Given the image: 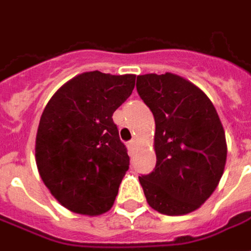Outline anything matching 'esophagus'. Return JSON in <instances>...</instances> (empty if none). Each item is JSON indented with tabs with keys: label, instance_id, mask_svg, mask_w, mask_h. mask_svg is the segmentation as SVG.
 <instances>
[{
	"label": "esophagus",
	"instance_id": "obj_1",
	"mask_svg": "<svg viewBox=\"0 0 251 251\" xmlns=\"http://www.w3.org/2000/svg\"><path fill=\"white\" fill-rule=\"evenodd\" d=\"M127 148H129V151H134L136 149V140H130V141L127 142Z\"/></svg>",
	"mask_w": 251,
	"mask_h": 251
}]
</instances>
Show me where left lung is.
<instances>
[{
	"mask_svg": "<svg viewBox=\"0 0 251 251\" xmlns=\"http://www.w3.org/2000/svg\"><path fill=\"white\" fill-rule=\"evenodd\" d=\"M136 87L156 122V167L138 177L148 203L164 215L192 212L223 175L227 145L219 115L200 88L175 74L140 75Z\"/></svg>",
	"mask_w": 251,
	"mask_h": 251,
	"instance_id": "1",
	"label": "left lung"
}]
</instances>
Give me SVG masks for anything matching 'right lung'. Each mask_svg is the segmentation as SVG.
I'll return each instance as SVG.
<instances>
[{"label":"right lung","instance_id":"obj_1","mask_svg":"<svg viewBox=\"0 0 251 251\" xmlns=\"http://www.w3.org/2000/svg\"><path fill=\"white\" fill-rule=\"evenodd\" d=\"M136 75H77L43 111L36 164L60 204L82 215L111 208L130 158L113 114L133 93Z\"/></svg>","mask_w":251,"mask_h":251}]
</instances>
